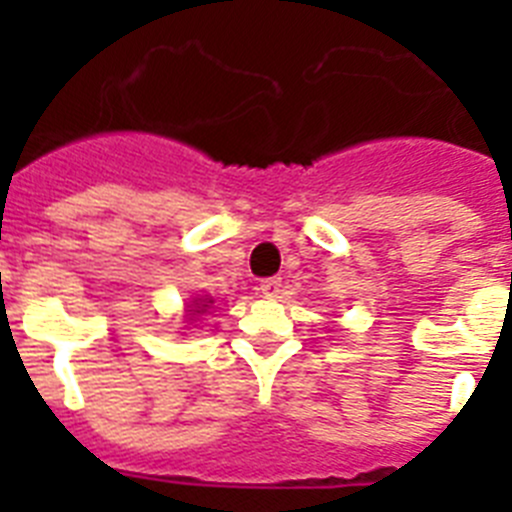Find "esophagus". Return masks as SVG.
Masks as SVG:
<instances>
[{"label":"esophagus","mask_w":512,"mask_h":512,"mask_svg":"<svg viewBox=\"0 0 512 512\" xmlns=\"http://www.w3.org/2000/svg\"><path fill=\"white\" fill-rule=\"evenodd\" d=\"M259 292L264 297H269V300H277V297L282 295V279H279V277L264 279V282L259 284Z\"/></svg>","instance_id":"34e87169"}]
</instances>
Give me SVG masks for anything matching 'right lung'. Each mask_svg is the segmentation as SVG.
<instances>
[{"instance_id": "obj_1", "label": "right lung", "mask_w": 512, "mask_h": 512, "mask_svg": "<svg viewBox=\"0 0 512 512\" xmlns=\"http://www.w3.org/2000/svg\"><path fill=\"white\" fill-rule=\"evenodd\" d=\"M207 302H212L210 297H205V300H194V310H189V315H194V312H200V315H202V312H205L207 307H210V305H207Z\"/></svg>"}]
</instances>
